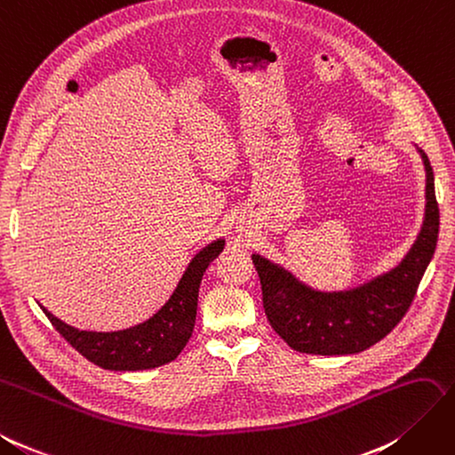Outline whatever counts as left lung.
<instances>
[{"label": "left lung", "mask_w": 455, "mask_h": 455, "mask_svg": "<svg viewBox=\"0 0 455 455\" xmlns=\"http://www.w3.org/2000/svg\"><path fill=\"white\" fill-rule=\"evenodd\" d=\"M415 149L427 178L423 226L408 254L388 272L354 289L325 292L302 283L283 266L252 254L267 322L292 350L319 355L358 354L385 339L406 315L435 254L440 226L433 168L425 151L417 145Z\"/></svg>", "instance_id": "left-lung-1"}]
</instances>
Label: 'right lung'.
<instances>
[{"mask_svg":"<svg viewBox=\"0 0 455 455\" xmlns=\"http://www.w3.org/2000/svg\"><path fill=\"white\" fill-rule=\"evenodd\" d=\"M224 247L226 241L216 239L195 254L163 308L147 322L130 329L110 331V333L80 331L60 322L42 304L40 308L68 345L76 348L92 363L110 371L153 370V367L176 360L183 347L188 345L195 327V317H197L201 279L206 267L224 251Z\"/></svg>","mask_w":455,"mask_h":455,"instance_id":"1","label":"right lung"}]
</instances>
